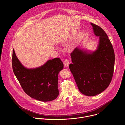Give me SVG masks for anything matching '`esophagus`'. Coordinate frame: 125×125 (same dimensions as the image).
I'll return each mask as SVG.
<instances>
[{"mask_svg": "<svg viewBox=\"0 0 125 125\" xmlns=\"http://www.w3.org/2000/svg\"><path fill=\"white\" fill-rule=\"evenodd\" d=\"M63 63H64V65L65 67H68L69 65V61L68 59H66L64 60Z\"/></svg>", "mask_w": 125, "mask_h": 125, "instance_id": "obj_1", "label": "esophagus"}]
</instances>
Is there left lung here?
I'll list each match as a JSON object with an SVG mask.
<instances>
[{
  "label": "left lung",
  "instance_id": "1",
  "mask_svg": "<svg viewBox=\"0 0 125 125\" xmlns=\"http://www.w3.org/2000/svg\"><path fill=\"white\" fill-rule=\"evenodd\" d=\"M94 32L99 37L94 51L76 47L71 53L69 65L80 92L86 96L101 94L110 83L114 72L115 54L107 35L99 26L91 23Z\"/></svg>",
  "mask_w": 125,
  "mask_h": 125
}]
</instances>
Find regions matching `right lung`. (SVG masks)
I'll use <instances>...</instances> for the list:
<instances>
[{
  "label": "right lung",
  "mask_w": 125,
  "mask_h": 125,
  "mask_svg": "<svg viewBox=\"0 0 125 125\" xmlns=\"http://www.w3.org/2000/svg\"><path fill=\"white\" fill-rule=\"evenodd\" d=\"M12 63L15 76L29 96L44 102L57 97L58 75L64 67L60 58L50 59L39 67L28 69L18 59L13 49Z\"/></svg>",
  "instance_id": "obj_1"
}]
</instances>
